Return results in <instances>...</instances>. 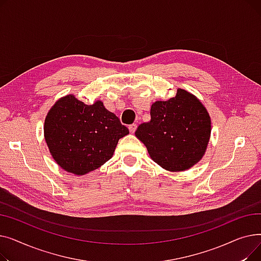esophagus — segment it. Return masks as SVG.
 Here are the masks:
<instances>
[{
  "mask_svg": "<svg viewBox=\"0 0 261 261\" xmlns=\"http://www.w3.org/2000/svg\"><path fill=\"white\" fill-rule=\"evenodd\" d=\"M136 127H138V126H136L135 123H132V125L129 126V131H130L131 133H134L135 130H136Z\"/></svg>",
  "mask_w": 261,
  "mask_h": 261,
  "instance_id": "1",
  "label": "esophagus"
}]
</instances>
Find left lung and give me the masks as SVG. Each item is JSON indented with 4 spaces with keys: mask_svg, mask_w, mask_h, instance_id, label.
Instances as JSON below:
<instances>
[{
    "mask_svg": "<svg viewBox=\"0 0 261 261\" xmlns=\"http://www.w3.org/2000/svg\"><path fill=\"white\" fill-rule=\"evenodd\" d=\"M151 119L143 122L135 136L158 165L168 171L188 170L206 152L212 119L206 108L194 94L177 89L168 100H156Z\"/></svg>",
    "mask_w": 261,
    "mask_h": 261,
    "instance_id": "left-lung-1",
    "label": "left lung"
}]
</instances>
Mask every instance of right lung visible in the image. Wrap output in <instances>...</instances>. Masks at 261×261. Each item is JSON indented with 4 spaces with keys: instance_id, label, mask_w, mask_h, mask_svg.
I'll return each mask as SVG.
<instances>
[{
    "instance_id": "right-lung-1",
    "label": "right lung",
    "mask_w": 261,
    "mask_h": 261,
    "mask_svg": "<svg viewBox=\"0 0 261 261\" xmlns=\"http://www.w3.org/2000/svg\"><path fill=\"white\" fill-rule=\"evenodd\" d=\"M50 155L65 171L84 175L113 156L119 139L129 134L101 100L86 105L73 94L58 99L44 120Z\"/></svg>"
}]
</instances>
